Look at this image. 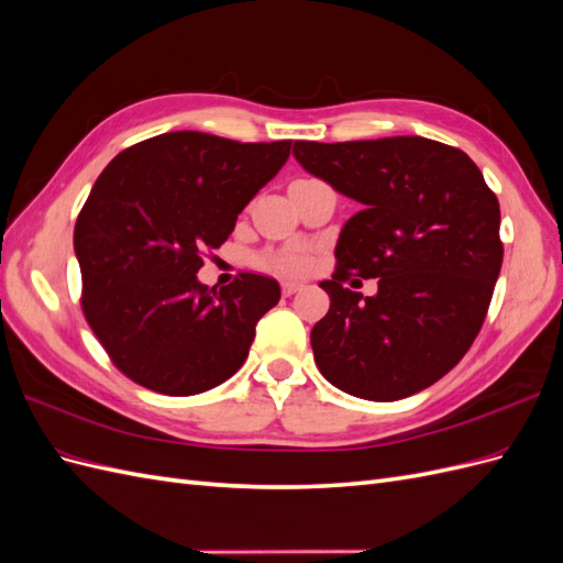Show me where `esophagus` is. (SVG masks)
Returning <instances> with one entry per match:
<instances>
[{"label":"esophagus","mask_w":563,"mask_h":563,"mask_svg":"<svg viewBox=\"0 0 563 563\" xmlns=\"http://www.w3.org/2000/svg\"><path fill=\"white\" fill-rule=\"evenodd\" d=\"M298 291H302V284H298V282H284L282 284V294L284 296H294Z\"/></svg>","instance_id":"esophagus-1"}]
</instances>
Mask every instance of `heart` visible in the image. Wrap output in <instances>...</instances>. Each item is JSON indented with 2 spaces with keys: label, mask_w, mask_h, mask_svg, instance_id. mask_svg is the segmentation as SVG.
Instances as JSON below:
<instances>
[{
  "label": "heart",
  "mask_w": 563,
  "mask_h": 563,
  "mask_svg": "<svg viewBox=\"0 0 563 563\" xmlns=\"http://www.w3.org/2000/svg\"><path fill=\"white\" fill-rule=\"evenodd\" d=\"M265 265L277 272H286V275H298V272H305V267H308V261L298 253H279V255H269Z\"/></svg>",
  "instance_id": "1"
}]
</instances>
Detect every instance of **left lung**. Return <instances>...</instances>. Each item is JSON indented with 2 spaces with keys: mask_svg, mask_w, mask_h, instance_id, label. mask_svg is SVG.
Wrapping results in <instances>:
<instances>
[{
  "mask_svg": "<svg viewBox=\"0 0 563 563\" xmlns=\"http://www.w3.org/2000/svg\"><path fill=\"white\" fill-rule=\"evenodd\" d=\"M305 172L362 203L335 246L314 362L338 389L397 401L434 385L479 335L503 265L500 203L463 150L420 135L296 141ZM378 278L364 299L342 284Z\"/></svg>",
  "mask_w": 563,
  "mask_h": 563,
  "instance_id": "1",
  "label": "left lung"
}]
</instances>
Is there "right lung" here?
Returning <instances> with one entry per match:
<instances>
[{
  "instance_id": "1",
  "label": "right lung",
  "mask_w": 563,
  "mask_h": 563,
  "mask_svg": "<svg viewBox=\"0 0 563 563\" xmlns=\"http://www.w3.org/2000/svg\"><path fill=\"white\" fill-rule=\"evenodd\" d=\"M288 155L291 141L172 131L119 152L98 176L75 225L81 312L126 378L190 397L246 362L279 284L240 272L216 291L197 272Z\"/></svg>"
}]
</instances>
